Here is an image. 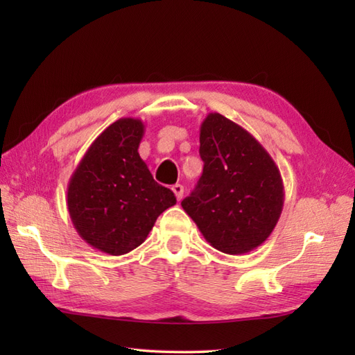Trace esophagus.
Here are the masks:
<instances>
[{"instance_id":"obj_1","label":"esophagus","mask_w":355,"mask_h":355,"mask_svg":"<svg viewBox=\"0 0 355 355\" xmlns=\"http://www.w3.org/2000/svg\"><path fill=\"white\" fill-rule=\"evenodd\" d=\"M171 189H172V192L173 193H175V197H177V200L180 201V200H182V197H183V193H184V187L182 186V184H173L172 187H171Z\"/></svg>"}]
</instances>
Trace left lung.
Listing matches in <instances>:
<instances>
[{
    "label": "left lung",
    "instance_id": "8db88e82",
    "mask_svg": "<svg viewBox=\"0 0 355 355\" xmlns=\"http://www.w3.org/2000/svg\"><path fill=\"white\" fill-rule=\"evenodd\" d=\"M205 162L182 207L216 250L252 252L266 241L284 207V183L273 158L243 126L209 112L200 128Z\"/></svg>",
    "mask_w": 355,
    "mask_h": 355
}]
</instances>
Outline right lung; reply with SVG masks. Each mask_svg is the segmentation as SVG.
<instances>
[{
	"instance_id": "obj_1",
	"label": "right lung",
	"mask_w": 355,
	"mask_h": 355,
	"mask_svg": "<svg viewBox=\"0 0 355 355\" xmlns=\"http://www.w3.org/2000/svg\"><path fill=\"white\" fill-rule=\"evenodd\" d=\"M143 134L140 119L116 120L92 143L67 187L74 229L96 250L112 256L139 247L158 215L177 202L141 160Z\"/></svg>"
}]
</instances>
